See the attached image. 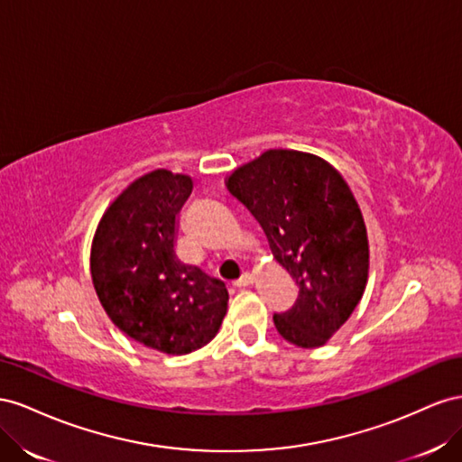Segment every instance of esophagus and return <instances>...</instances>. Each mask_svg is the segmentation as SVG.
<instances>
[{"label": "esophagus", "instance_id": "34e87169", "mask_svg": "<svg viewBox=\"0 0 462 462\" xmlns=\"http://www.w3.org/2000/svg\"><path fill=\"white\" fill-rule=\"evenodd\" d=\"M254 282V274L252 273H244L238 281H234L236 288H245Z\"/></svg>", "mask_w": 462, "mask_h": 462}]
</instances>
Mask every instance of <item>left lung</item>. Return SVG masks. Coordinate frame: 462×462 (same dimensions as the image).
<instances>
[{"label":"left lung","instance_id":"8db88e82","mask_svg":"<svg viewBox=\"0 0 462 462\" xmlns=\"http://www.w3.org/2000/svg\"><path fill=\"white\" fill-rule=\"evenodd\" d=\"M226 186L298 284L294 306L273 315L276 331L300 348L325 345L358 306L370 267L365 224L346 181L319 156L273 149L234 170Z\"/></svg>","mask_w":462,"mask_h":462}]
</instances>
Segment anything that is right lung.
Returning a JSON list of instances; mask_svg holds the SVG:
<instances>
[{"label": "right lung", "instance_id": "obj_1", "mask_svg": "<svg viewBox=\"0 0 462 462\" xmlns=\"http://www.w3.org/2000/svg\"><path fill=\"white\" fill-rule=\"evenodd\" d=\"M189 176L168 170L135 180L104 213L92 242L90 273L117 328L166 354H189L215 338L228 290L176 255L178 215Z\"/></svg>", "mask_w": 462, "mask_h": 462}]
</instances>
